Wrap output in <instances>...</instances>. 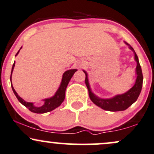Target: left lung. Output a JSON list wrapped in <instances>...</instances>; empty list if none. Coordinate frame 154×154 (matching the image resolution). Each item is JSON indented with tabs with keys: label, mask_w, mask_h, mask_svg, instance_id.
I'll list each match as a JSON object with an SVG mask.
<instances>
[{
	"label": "left lung",
	"mask_w": 154,
	"mask_h": 154,
	"mask_svg": "<svg viewBox=\"0 0 154 154\" xmlns=\"http://www.w3.org/2000/svg\"><path fill=\"white\" fill-rule=\"evenodd\" d=\"M125 43L127 45H128L129 48L134 53V55H135L134 59H135V61L137 63L135 70L137 77H136L135 82L134 85L126 93H123V94L116 95L110 98H99L92 92L89 81H88V73L85 70H83L84 73L85 74V84L88 88V93H89L90 98H91L93 103L106 111H119L126 110L128 107H130L132 103H134L137 100L141 92V89H142L143 77L142 69H141V66L140 65L138 57H137V54H136L134 49L132 48V47L130 46L126 42H125Z\"/></svg>",
	"instance_id": "8db88e82"
}]
</instances>
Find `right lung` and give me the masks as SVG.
Wrapping results in <instances>:
<instances>
[{
  "mask_svg": "<svg viewBox=\"0 0 154 154\" xmlns=\"http://www.w3.org/2000/svg\"><path fill=\"white\" fill-rule=\"evenodd\" d=\"M22 48V47H21ZM20 48V49H21ZM19 49L17 54H16V56H17L18 54L19 53ZM15 66V61L14 63L13 66H12V69H11V77L10 79L11 80V75H12V72H13L14 68ZM77 69H69L67 70L63 74L62 76V79H61V84H60L59 88L56 91V93H55L54 95H53L52 97L51 98H45V99H43V101H44V103L43 106H36L34 105V103H31V102H26L24 100V99H22L19 95L17 94V93L16 92V91L14 88L13 85H12V82H11V88L12 90H13L14 93L16 97L17 98V99L19 100V101L20 102L22 105H24V106L27 108L29 111H32L33 113H36V114H44V113L46 112H49V111H53L54 109H56L57 107H59L62 102L63 101L65 98V92H66V89L67 85H68L70 79L72 77V76L74 75L75 72H77Z\"/></svg>",
  "mask_w": 154,
  "mask_h": 154,
  "instance_id": "add662e5",
  "label": "right lung"
}]
</instances>
